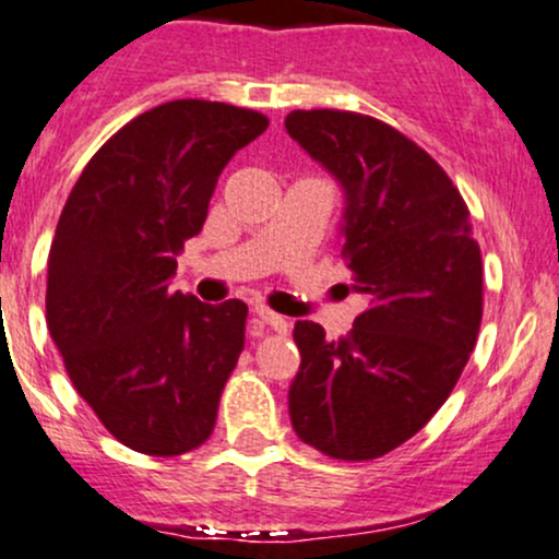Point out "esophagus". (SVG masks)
<instances>
[{
  "label": "esophagus",
  "instance_id": "esophagus-1",
  "mask_svg": "<svg viewBox=\"0 0 559 559\" xmlns=\"http://www.w3.org/2000/svg\"><path fill=\"white\" fill-rule=\"evenodd\" d=\"M254 316H258L260 323L271 325L273 331H278V333H286L288 331V320L284 316H278V312L267 310V307H262V305L254 307Z\"/></svg>",
  "mask_w": 559,
  "mask_h": 559
}]
</instances>
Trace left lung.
Instances as JSON below:
<instances>
[{"instance_id":"8db88e82","label":"left lung","mask_w":559,"mask_h":559,"mask_svg":"<svg viewBox=\"0 0 559 559\" xmlns=\"http://www.w3.org/2000/svg\"><path fill=\"white\" fill-rule=\"evenodd\" d=\"M286 131L342 186V254L368 301L336 342L297 320L288 415L329 457L376 460L418 433L463 373L484 312L480 249L447 173L391 126L294 110Z\"/></svg>"}]
</instances>
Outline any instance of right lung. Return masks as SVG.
Instances as JSON below:
<instances>
[{
	"label": "right lung",
	"mask_w": 559,
	"mask_h": 559,
	"mask_svg": "<svg viewBox=\"0 0 559 559\" xmlns=\"http://www.w3.org/2000/svg\"><path fill=\"white\" fill-rule=\"evenodd\" d=\"M265 115L204 99L139 115L88 159L57 223L47 325L73 386L120 444L176 457L210 439L247 305L173 292L176 254Z\"/></svg>",
	"instance_id": "right-lung-1"
}]
</instances>
